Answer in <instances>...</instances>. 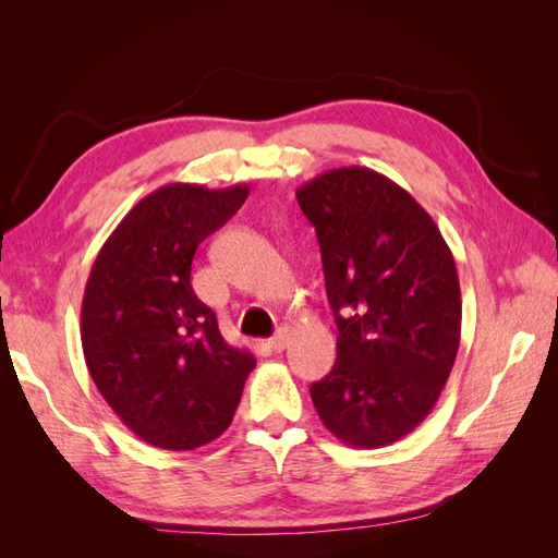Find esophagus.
Segmentation results:
<instances>
[{"mask_svg": "<svg viewBox=\"0 0 558 558\" xmlns=\"http://www.w3.org/2000/svg\"><path fill=\"white\" fill-rule=\"evenodd\" d=\"M286 344H289V330H286V328H279L275 332V337H269V340H267V347L272 351H283Z\"/></svg>", "mask_w": 558, "mask_h": 558, "instance_id": "esophagus-1", "label": "esophagus"}]
</instances>
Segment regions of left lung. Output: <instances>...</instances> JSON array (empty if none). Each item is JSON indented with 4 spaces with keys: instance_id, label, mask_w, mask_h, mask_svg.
Wrapping results in <instances>:
<instances>
[{
    "instance_id": "left-lung-1",
    "label": "left lung",
    "mask_w": 558,
    "mask_h": 558,
    "mask_svg": "<svg viewBox=\"0 0 558 558\" xmlns=\"http://www.w3.org/2000/svg\"><path fill=\"white\" fill-rule=\"evenodd\" d=\"M295 197L337 324V361L310 386L314 408L344 445H391L430 414L459 353L453 256L428 211L367 167L318 174Z\"/></svg>"
}]
</instances>
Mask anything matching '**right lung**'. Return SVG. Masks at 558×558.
Instances as JSON below:
<instances>
[{
  "instance_id": "add662e5",
  "label": "right lung",
  "mask_w": 558,
  "mask_h": 558,
  "mask_svg": "<svg viewBox=\"0 0 558 558\" xmlns=\"http://www.w3.org/2000/svg\"><path fill=\"white\" fill-rule=\"evenodd\" d=\"M248 189L170 183L130 209L93 263L81 344L97 391L144 442L185 451L216 440L238 410L253 353L230 347L191 286L197 246Z\"/></svg>"
}]
</instances>
